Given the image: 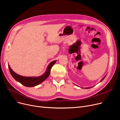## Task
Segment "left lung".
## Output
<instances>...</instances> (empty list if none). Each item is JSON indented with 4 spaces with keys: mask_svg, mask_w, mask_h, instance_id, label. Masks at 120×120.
Here are the masks:
<instances>
[{
    "mask_svg": "<svg viewBox=\"0 0 120 120\" xmlns=\"http://www.w3.org/2000/svg\"><path fill=\"white\" fill-rule=\"evenodd\" d=\"M105 76H106V75H105V77H104V78H103L101 80V81H100V82H102V81L105 79ZM90 88H91V87H86V88H85V89H90Z\"/></svg>",
    "mask_w": 120,
    "mask_h": 120,
    "instance_id": "left-lung-1",
    "label": "left lung"
}]
</instances>
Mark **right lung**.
<instances>
[{"label":"right lung","mask_w":120,"mask_h":120,"mask_svg":"<svg viewBox=\"0 0 120 120\" xmlns=\"http://www.w3.org/2000/svg\"><path fill=\"white\" fill-rule=\"evenodd\" d=\"M56 62V60H54L50 63L45 73L41 75V76L37 77H25L20 76V75L16 74L12 71L9 65H8V67L11 76L16 81L19 82L24 86L27 87H33L41 84L49 77L50 74V70H51L52 67L55 63Z\"/></svg>","instance_id":"add662e5"}]
</instances>
